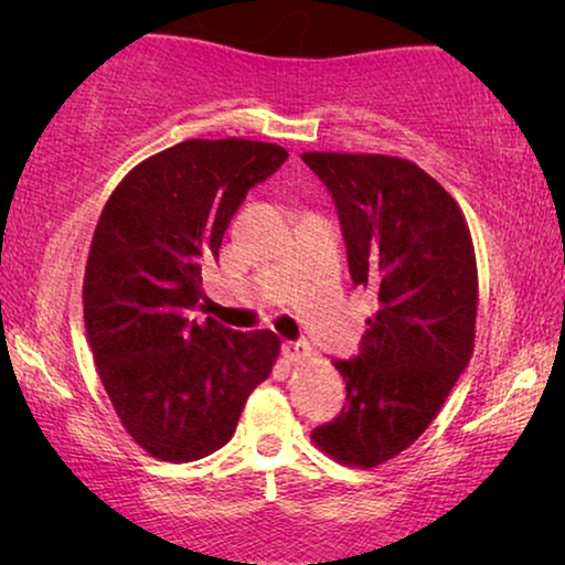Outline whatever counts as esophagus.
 Masks as SVG:
<instances>
[{
    "instance_id": "obj_1",
    "label": "esophagus",
    "mask_w": 565,
    "mask_h": 565,
    "mask_svg": "<svg viewBox=\"0 0 565 565\" xmlns=\"http://www.w3.org/2000/svg\"><path fill=\"white\" fill-rule=\"evenodd\" d=\"M282 352L290 362H303L311 358V344H308L306 339H292V342H285Z\"/></svg>"
}]
</instances>
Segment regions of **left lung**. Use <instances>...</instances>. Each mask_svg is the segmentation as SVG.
<instances>
[{"label": "left lung", "mask_w": 565, "mask_h": 565, "mask_svg": "<svg viewBox=\"0 0 565 565\" xmlns=\"http://www.w3.org/2000/svg\"><path fill=\"white\" fill-rule=\"evenodd\" d=\"M300 159L334 200L352 282L377 298L358 354L334 360L347 404L311 437L331 458L375 468L419 439L468 367L473 242L458 203L412 161L327 151Z\"/></svg>", "instance_id": "left-lung-1"}]
</instances>
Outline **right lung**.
Returning <instances> with one entry per match:
<instances>
[{
	"mask_svg": "<svg viewBox=\"0 0 565 565\" xmlns=\"http://www.w3.org/2000/svg\"><path fill=\"white\" fill-rule=\"evenodd\" d=\"M275 143L182 141L122 177L99 215L84 275V327L128 435L159 460L190 462L234 437L280 352L273 331H234L203 311V267L231 218L285 164Z\"/></svg>",
	"mask_w": 565,
	"mask_h": 565,
	"instance_id": "1",
	"label": "right lung"
}]
</instances>
